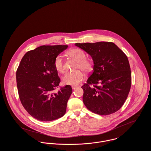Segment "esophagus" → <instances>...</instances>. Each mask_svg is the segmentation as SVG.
Returning a JSON list of instances; mask_svg holds the SVG:
<instances>
[{
	"instance_id": "obj_1",
	"label": "esophagus",
	"mask_w": 151,
	"mask_h": 151,
	"mask_svg": "<svg viewBox=\"0 0 151 151\" xmlns=\"http://www.w3.org/2000/svg\"><path fill=\"white\" fill-rule=\"evenodd\" d=\"M77 86H72V89H75Z\"/></svg>"
}]
</instances>
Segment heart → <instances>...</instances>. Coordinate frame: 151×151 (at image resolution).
<instances>
[{
	"instance_id": "heart-1",
	"label": "heart",
	"mask_w": 151,
	"mask_h": 151,
	"mask_svg": "<svg viewBox=\"0 0 151 151\" xmlns=\"http://www.w3.org/2000/svg\"><path fill=\"white\" fill-rule=\"evenodd\" d=\"M67 54L70 57L77 62V65L75 68L77 71L67 73L63 78V82L68 85H77L84 78V74L81 71L86 74L90 73L93 70V63L91 60L86 59V53L81 49H72L67 52ZM53 65L58 73H65V63L62 56L58 55L55 58Z\"/></svg>"
}]
</instances>
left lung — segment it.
Returning a JSON list of instances; mask_svg holds the SVG:
<instances>
[{
	"instance_id": "obj_1",
	"label": "left lung",
	"mask_w": 151,
	"mask_h": 151,
	"mask_svg": "<svg viewBox=\"0 0 151 151\" xmlns=\"http://www.w3.org/2000/svg\"><path fill=\"white\" fill-rule=\"evenodd\" d=\"M75 45L89 54L93 61V71L81 86L85 106L102 116L116 112L124 105L131 86L127 56L111 42Z\"/></svg>"
}]
</instances>
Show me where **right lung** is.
Returning a JSON list of instances; mask_svg holds the SVG:
<instances>
[{"mask_svg": "<svg viewBox=\"0 0 151 151\" xmlns=\"http://www.w3.org/2000/svg\"><path fill=\"white\" fill-rule=\"evenodd\" d=\"M67 45H43L27 52L16 71L19 98L27 111L40 121L49 122L62 117L73 92L71 86H61L55 68V58Z\"/></svg>", "mask_w": 151, "mask_h": 151, "instance_id": "obj_1", "label": "right lung"}]
</instances>
